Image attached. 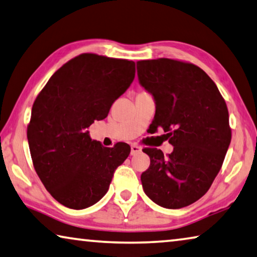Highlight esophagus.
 <instances>
[{
  "label": "esophagus",
  "instance_id": "1",
  "mask_svg": "<svg viewBox=\"0 0 257 257\" xmlns=\"http://www.w3.org/2000/svg\"><path fill=\"white\" fill-rule=\"evenodd\" d=\"M132 151H130V154H132V156H135V154H138L142 151V149H141V146H138V145H136V144H133L132 145Z\"/></svg>",
  "mask_w": 257,
  "mask_h": 257
}]
</instances>
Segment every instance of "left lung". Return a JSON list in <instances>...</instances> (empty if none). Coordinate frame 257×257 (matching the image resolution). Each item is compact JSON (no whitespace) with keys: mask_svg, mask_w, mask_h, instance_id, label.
Wrapping results in <instances>:
<instances>
[{"mask_svg":"<svg viewBox=\"0 0 257 257\" xmlns=\"http://www.w3.org/2000/svg\"><path fill=\"white\" fill-rule=\"evenodd\" d=\"M137 74L156 99L153 132L164 129L174 146L167 156L157 148L143 149L151 160L141 176L144 192L165 208H183L206 194L223 165L231 142L226 103L192 63L138 60Z\"/></svg>","mask_w":257,"mask_h":257,"instance_id":"1","label":"left lung"}]
</instances>
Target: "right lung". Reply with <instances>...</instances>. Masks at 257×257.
I'll list each match as a JSON object with an SVG mask.
<instances>
[{
  "mask_svg": "<svg viewBox=\"0 0 257 257\" xmlns=\"http://www.w3.org/2000/svg\"><path fill=\"white\" fill-rule=\"evenodd\" d=\"M135 77V63L81 54L57 70L34 100L27 140L36 174L57 201L83 209L106 194L114 172L130 153L104 148L88 128L107 116Z\"/></svg>",
  "mask_w": 257,
  "mask_h": 257,
  "instance_id": "right-lung-1",
  "label": "right lung"
}]
</instances>
